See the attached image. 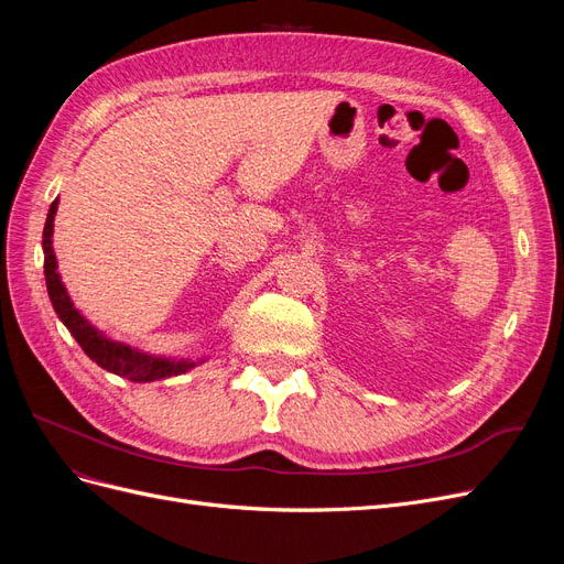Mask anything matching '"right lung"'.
<instances>
[{
    "label": "right lung",
    "instance_id": "add662e5",
    "mask_svg": "<svg viewBox=\"0 0 564 564\" xmlns=\"http://www.w3.org/2000/svg\"><path fill=\"white\" fill-rule=\"evenodd\" d=\"M56 212H58V197L54 199V204H51V209L46 214L44 235H42L46 292L58 319L65 324L67 332L75 336L82 350L87 352L98 367H104L106 371L117 373V377L129 379L133 383H150V381H162L169 377H178V373H185L193 367L202 365L204 357H199V360H191V357H164V355H150L145 350L131 348L129 344L115 340L100 329H96L94 324L75 308V303L70 301V296H67V289L58 275L54 240H51V237H54Z\"/></svg>",
    "mask_w": 564,
    "mask_h": 564
}]
</instances>
